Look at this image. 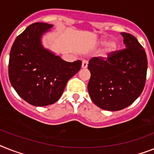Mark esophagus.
<instances>
[{"instance_id":"obj_1","label":"esophagus","mask_w":154,"mask_h":154,"mask_svg":"<svg viewBox=\"0 0 154 154\" xmlns=\"http://www.w3.org/2000/svg\"><path fill=\"white\" fill-rule=\"evenodd\" d=\"M81 67H82V69H86L87 67H88V62H87L86 60H83V61H82Z\"/></svg>"}]
</instances>
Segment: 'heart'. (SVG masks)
<instances>
[{
	"label": "heart",
	"mask_w": 154,
	"mask_h": 154,
	"mask_svg": "<svg viewBox=\"0 0 154 154\" xmlns=\"http://www.w3.org/2000/svg\"><path fill=\"white\" fill-rule=\"evenodd\" d=\"M97 44L98 46H104V48L100 53V57L103 58H107L110 56H112L113 54H115L119 49V43L116 40H109L108 38H101L97 42Z\"/></svg>",
	"instance_id": "b5f03b06"
}]
</instances>
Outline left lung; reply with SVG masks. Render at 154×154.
Returning a JSON list of instances; mask_svg holds the SVG:
<instances>
[{
    "label": "left lung",
    "mask_w": 154,
    "mask_h": 154,
    "mask_svg": "<svg viewBox=\"0 0 154 154\" xmlns=\"http://www.w3.org/2000/svg\"><path fill=\"white\" fill-rule=\"evenodd\" d=\"M125 49L107 59L92 57L88 90L92 102L103 110L116 112L128 107L144 88L147 57L144 48L131 34L122 32Z\"/></svg>",
    "instance_id": "8db88e82"
}]
</instances>
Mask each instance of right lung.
<instances>
[{
  "mask_svg": "<svg viewBox=\"0 0 154 154\" xmlns=\"http://www.w3.org/2000/svg\"><path fill=\"white\" fill-rule=\"evenodd\" d=\"M52 27L46 23L30 25L16 37L10 51L11 85L21 98L38 107L58 100L69 80L81 67L80 60L67 62L42 46V35Z\"/></svg>",
  "mask_w": 154,
  "mask_h": 154,
  "instance_id": "right-lung-1",
  "label": "right lung"
}]
</instances>
